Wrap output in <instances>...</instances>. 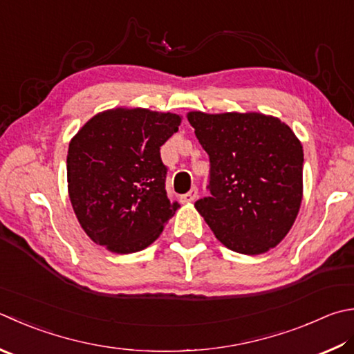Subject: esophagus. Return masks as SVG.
<instances>
[{
  "instance_id": "1",
  "label": "esophagus",
  "mask_w": 354,
  "mask_h": 354,
  "mask_svg": "<svg viewBox=\"0 0 354 354\" xmlns=\"http://www.w3.org/2000/svg\"><path fill=\"white\" fill-rule=\"evenodd\" d=\"M197 194H198L197 188H192L189 192H186V194L180 197V200H182V203H192L197 198Z\"/></svg>"
}]
</instances>
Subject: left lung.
Instances as JSON below:
<instances>
[{"label":"left lung","instance_id":"obj_1","mask_svg":"<svg viewBox=\"0 0 354 354\" xmlns=\"http://www.w3.org/2000/svg\"><path fill=\"white\" fill-rule=\"evenodd\" d=\"M209 156V196L196 209L226 248L262 254L282 242L302 202L304 149L288 124L259 112H189Z\"/></svg>","mask_w":354,"mask_h":354}]
</instances>
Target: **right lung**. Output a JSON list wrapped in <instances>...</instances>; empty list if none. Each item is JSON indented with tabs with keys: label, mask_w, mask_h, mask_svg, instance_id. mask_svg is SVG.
I'll return each mask as SVG.
<instances>
[{
	"label": "right lung",
	"mask_w": 354,
	"mask_h": 354,
	"mask_svg": "<svg viewBox=\"0 0 354 354\" xmlns=\"http://www.w3.org/2000/svg\"><path fill=\"white\" fill-rule=\"evenodd\" d=\"M182 117L143 108H117L92 117L71 140L68 189L80 225L117 254L149 246L176 214L165 189L160 146Z\"/></svg>",
	"instance_id": "1"
}]
</instances>
